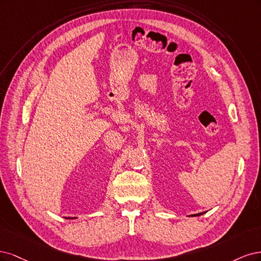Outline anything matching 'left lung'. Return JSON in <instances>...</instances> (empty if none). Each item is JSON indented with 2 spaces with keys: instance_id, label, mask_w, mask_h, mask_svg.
Wrapping results in <instances>:
<instances>
[{
  "instance_id": "obj_1",
  "label": "left lung",
  "mask_w": 261,
  "mask_h": 261,
  "mask_svg": "<svg viewBox=\"0 0 261 261\" xmlns=\"http://www.w3.org/2000/svg\"><path fill=\"white\" fill-rule=\"evenodd\" d=\"M199 215H203V214H197V215H195V216H199Z\"/></svg>"
}]
</instances>
